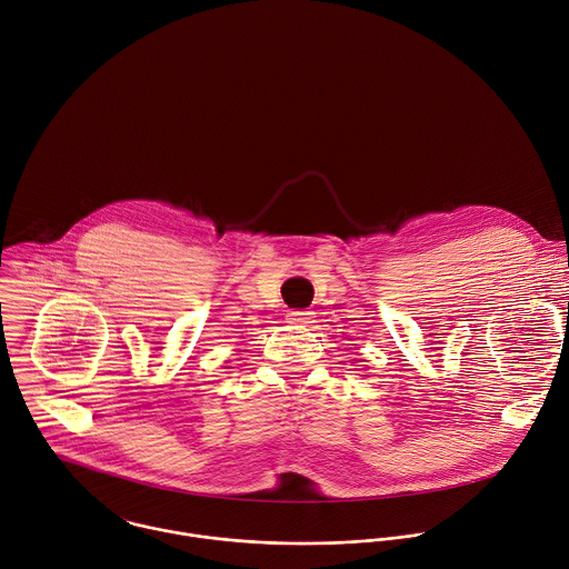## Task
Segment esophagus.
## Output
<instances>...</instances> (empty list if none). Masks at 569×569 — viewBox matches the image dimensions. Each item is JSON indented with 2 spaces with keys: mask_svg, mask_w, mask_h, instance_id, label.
Wrapping results in <instances>:
<instances>
[{
  "mask_svg": "<svg viewBox=\"0 0 569 569\" xmlns=\"http://www.w3.org/2000/svg\"><path fill=\"white\" fill-rule=\"evenodd\" d=\"M308 317H310V312H303V310H292V312H288V321H290V323H306Z\"/></svg>",
  "mask_w": 569,
  "mask_h": 569,
  "instance_id": "34e87169",
  "label": "esophagus"
}]
</instances>
